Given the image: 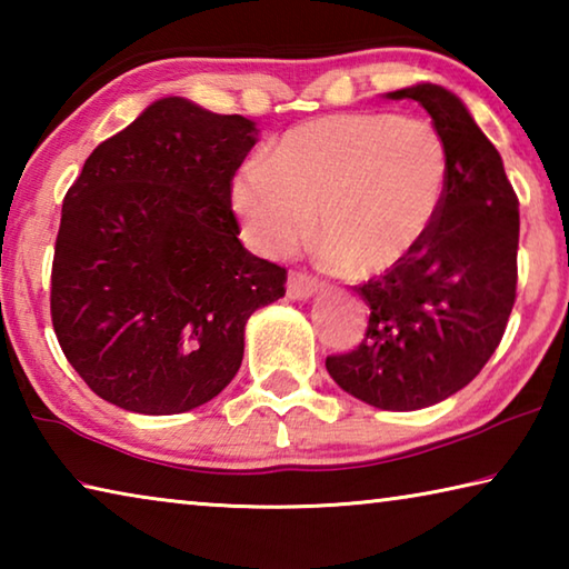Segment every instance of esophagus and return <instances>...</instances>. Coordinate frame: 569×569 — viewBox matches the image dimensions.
I'll return each mask as SVG.
<instances>
[{
    "label": "esophagus",
    "instance_id": "1",
    "mask_svg": "<svg viewBox=\"0 0 569 569\" xmlns=\"http://www.w3.org/2000/svg\"><path fill=\"white\" fill-rule=\"evenodd\" d=\"M316 291H319V281L306 273H291L288 276V286H286V293L288 298H293V301H306V298H311Z\"/></svg>",
    "mask_w": 569,
    "mask_h": 569
}]
</instances>
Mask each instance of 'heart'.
<instances>
[{
    "label": "heart",
    "instance_id": "1",
    "mask_svg": "<svg viewBox=\"0 0 569 569\" xmlns=\"http://www.w3.org/2000/svg\"><path fill=\"white\" fill-rule=\"evenodd\" d=\"M449 182V150L435 124L391 112L326 114L288 130L266 160L230 182V206L266 256L301 248L349 276L407 263L435 228Z\"/></svg>",
    "mask_w": 569,
    "mask_h": 569
}]
</instances>
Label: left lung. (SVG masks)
Returning <instances> with one entry per match:
<instances>
[{
  "label": "left lung",
  "instance_id": "left-lung-1",
  "mask_svg": "<svg viewBox=\"0 0 569 569\" xmlns=\"http://www.w3.org/2000/svg\"><path fill=\"white\" fill-rule=\"evenodd\" d=\"M417 100L449 150V182L429 238L407 263L356 288L371 308L366 339L326 369L359 401L413 411L449 399L502 341L517 293L519 200L497 148L455 92L421 82Z\"/></svg>",
  "mask_w": 569,
  "mask_h": 569
}]
</instances>
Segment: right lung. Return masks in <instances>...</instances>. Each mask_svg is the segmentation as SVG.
Instances as JSON below:
<instances>
[{
    "label": "right lung",
    "mask_w": 569,
    "mask_h": 569,
    "mask_svg": "<svg viewBox=\"0 0 569 569\" xmlns=\"http://www.w3.org/2000/svg\"><path fill=\"white\" fill-rule=\"evenodd\" d=\"M256 140L243 114L162 98L84 160L62 203L50 308L100 399L168 417L233 381L250 313L286 293V268L243 248L230 210Z\"/></svg>",
    "instance_id": "right-lung-1"
}]
</instances>
